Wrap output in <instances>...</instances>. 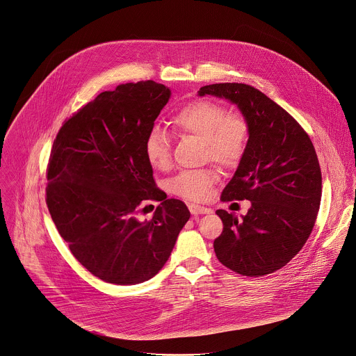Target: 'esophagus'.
I'll use <instances>...</instances> for the list:
<instances>
[{
  "instance_id": "obj_1",
  "label": "esophagus",
  "mask_w": 356,
  "mask_h": 356,
  "mask_svg": "<svg viewBox=\"0 0 356 356\" xmlns=\"http://www.w3.org/2000/svg\"><path fill=\"white\" fill-rule=\"evenodd\" d=\"M188 209L193 215H207V213L212 212V209L205 208V207H200V205H195V204H190Z\"/></svg>"
}]
</instances>
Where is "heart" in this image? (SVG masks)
Listing matches in <instances>:
<instances>
[{"mask_svg": "<svg viewBox=\"0 0 356 356\" xmlns=\"http://www.w3.org/2000/svg\"><path fill=\"white\" fill-rule=\"evenodd\" d=\"M175 131L191 136L204 143L205 158L223 168L236 166L247 148L248 124L240 115L227 113L220 104L194 101L183 106L172 119ZM145 158L158 170H168L172 165L169 137L154 129L145 141ZM218 176L212 169L190 170L177 175L170 181L173 194L190 201L208 197Z\"/></svg>", "mask_w": 356, "mask_h": 356, "instance_id": "obj_1", "label": "heart"}]
</instances>
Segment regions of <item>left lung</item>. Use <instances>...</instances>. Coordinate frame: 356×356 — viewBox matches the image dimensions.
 Instances as JSON below:
<instances>
[{
	"instance_id": "8db88e82",
	"label": "left lung",
	"mask_w": 356,
	"mask_h": 356,
	"mask_svg": "<svg viewBox=\"0 0 356 356\" xmlns=\"http://www.w3.org/2000/svg\"><path fill=\"white\" fill-rule=\"evenodd\" d=\"M227 99L248 124L245 152L222 201L248 200L238 219L218 209L223 232L218 259L243 276L259 277L286 266L312 233L322 197V173L309 136L259 90L243 83L204 86L198 97Z\"/></svg>"
}]
</instances>
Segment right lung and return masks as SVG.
I'll return each mask as SVG.
<instances>
[{
	"mask_svg": "<svg viewBox=\"0 0 356 356\" xmlns=\"http://www.w3.org/2000/svg\"><path fill=\"white\" fill-rule=\"evenodd\" d=\"M172 91L152 80L101 92L63 123L47 169V207L73 257L119 286L154 277L190 219L180 200L155 187L144 147ZM162 200L153 219L136 209Z\"/></svg>",
	"mask_w": 356,
	"mask_h": 356,
	"instance_id": "right-lung-1",
	"label": "right lung"
}]
</instances>
